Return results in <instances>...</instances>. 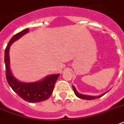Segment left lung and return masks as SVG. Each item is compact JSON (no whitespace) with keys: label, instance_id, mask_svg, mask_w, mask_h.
<instances>
[{"label":"left lung","instance_id":"8db88e82","mask_svg":"<svg viewBox=\"0 0 124 124\" xmlns=\"http://www.w3.org/2000/svg\"><path fill=\"white\" fill-rule=\"evenodd\" d=\"M73 89L75 94H76V96H77V97H78V98H82V99H85V100H94V99H96V98H100V97H101V96H104V94H106V93H107L109 91H107V92L104 93L100 94V95H99V96H91V95H86V94H81V93H79L77 91L75 87L73 85Z\"/></svg>","mask_w":124,"mask_h":124}]
</instances>
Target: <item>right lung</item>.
I'll list each match as a JSON object with an SVG mask.
<instances>
[{"label": "right lung", "instance_id": "1", "mask_svg": "<svg viewBox=\"0 0 124 124\" xmlns=\"http://www.w3.org/2000/svg\"><path fill=\"white\" fill-rule=\"evenodd\" d=\"M30 29H26L15 35L9 42L5 49L4 62L6 66V76L8 84L18 96L28 102H40L48 99L51 95L55 82L60 74H53L46 76L39 81L34 82H23L15 77L10 70L9 51L13 43L18 40Z\"/></svg>", "mask_w": 124, "mask_h": 124}]
</instances>
